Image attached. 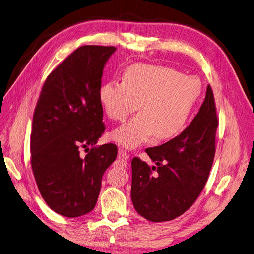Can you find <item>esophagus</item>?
Returning <instances> with one entry per match:
<instances>
[{"instance_id":"esophagus-1","label":"esophagus","mask_w":254,"mask_h":254,"mask_svg":"<svg viewBox=\"0 0 254 254\" xmlns=\"http://www.w3.org/2000/svg\"><path fill=\"white\" fill-rule=\"evenodd\" d=\"M117 158H118L119 160H121V161H127V159L129 158V156H128V154H127L125 150L119 149V150H118V156H117Z\"/></svg>"}]
</instances>
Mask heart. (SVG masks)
<instances>
[{
  "mask_svg": "<svg viewBox=\"0 0 254 254\" xmlns=\"http://www.w3.org/2000/svg\"><path fill=\"white\" fill-rule=\"evenodd\" d=\"M200 94L198 78L166 66L136 63L126 68L121 82L103 83L98 97L106 116L113 120H125L140 108V113L111 133L113 141L135 149L153 135L159 141L177 137L187 127Z\"/></svg>",
  "mask_w": 254,
  "mask_h": 254,
  "instance_id": "1",
  "label": "heart"
}]
</instances>
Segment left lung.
<instances>
[{
	"label": "left lung",
	"instance_id": "8db88e82",
	"mask_svg": "<svg viewBox=\"0 0 254 254\" xmlns=\"http://www.w3.org/2000/svg\"><path fill=\"white\" fill-rule=\"evenodd\" d=\"M218 118L210 85L197 115L181 135L145 152L155 162L132 160L130 197L150 222H168L184 214L206 185L215 155Z\"/></svg>",
	"mask_w": 254,
	"mask_h": 254
}]
</instances>
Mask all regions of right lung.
Masks as SVG:
<instances>
[{
    "label": "right lung",
    "mask_w": 254,
    "mask_h": 254,
    "mask_svg": "<svg viewBox=\"0 0 254 254\" xmlns=\"http://www.w3.org/2000/svg\"><path fill=\"white\" fill-rule=\"evenodd\" d=\"M115 51L99 45L77 48L48 75L37 102L31 168L43 199L63 216L79 217L95 208L102 176L117 157L114 143L95 146L105 130L98 92L104 65ZM81 147L89 152L85 158Z\"/></svg>",
    "instance_id": "add662e5"
}]
</instances>
